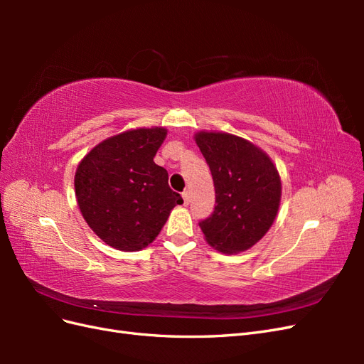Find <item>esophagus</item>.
Returning <instances> with one entry per match:
<instances>
[{
    "label": "esophagus",
    "mask_w": 364,
    "mask_h": 364,
    "mask_svg": "<svg viewBox=\"0 0 364 364\" xmlns=\"http://www.w3.org/2000/svg\"><path fill=\"white\" fill-rule=\"evenodd\" d=\"M182 199H183V205H190V193L188 191H183L182 193Z\"/></svg>",
    "instance_id": "34e87169"
}]
</instances>
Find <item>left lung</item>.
<instances>
[{
    "label": "left lung",
    "instance_id": "obj_1",
    "mask_svg": "<svg viewBox=\"0 0 364 364\" xmlns=\"http://www.w3.org/2000/svg\"><path fill=\"white\" fill-rule=\"evenodd\" d=\"M196 144L213 174L215 208L200 222L209 246L223 253L250 249L267 234L281 203V178L266 151L226 132H197Z\"/></svg>",
    "mask_w": 364,
    "mask_h": 364
}]
</instances>
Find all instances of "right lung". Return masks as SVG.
I'll use <instances>...</instances> for the list:
<instances>
[{
	"label": "right lung",
	"mask_w": 364,
	"mask_h": 364,
	"mask_svg": "<svg viewBox=\"0 0 364 364\" xmlns=\"http://www.w3.org/2000/svg\"><path fill=\"white\" fill-rule=\"evenodd\" d=\"M165 136V127L121 132L97 144L77 165V205L107 246L123 252L147 247L171 209L183 203L168 186L167 170L153 161Z\"/></svg>",
	"instance_id": "add662e5"
}]
</instances>
